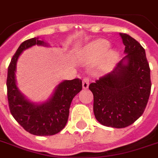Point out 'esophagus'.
<instances>
[{
    "label": "esophagus",
    "instance_id": "1",
    "mask_svg": "<svg viewBox=\"0 0 158 158\" xmlns=\"http://www.w3.org/2000/svg\"><path fill=\"white\" fill-rule=\"evenodd\" d=\"M89 79L88 78H84L83 79V89H87L89 88Z\"/></svg>",
    "mask_w": 158,
    "mask_h": 158
}]
</instances>
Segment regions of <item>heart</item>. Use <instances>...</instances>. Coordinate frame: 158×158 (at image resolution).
<instances>
[{"mask_svg": "<svg viewBox=\"0 0 158 158\" xmlns=\"http://www.w3.org/2000/svg\"><path fill=\"white\" fill-rule=\"evenodd\" d=\"M109 48V44L104 40H98L93 45L90 46V51L92 53H94L96 56H102L106 52V51ZM117 53L115 52H110L106 54L104 63L102 66V71H107L114 65V64L117 60Z\"/></svg>", "mask_w": 158, "mask_h": 158, "instance_id": "1", "label": "heart"}]
</instances>
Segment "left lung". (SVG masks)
<instances>
[{"instance_id": "8db88e82", "label": "left lung", "mask_w": 158, "mask_h": 158, "mask_svg": "<svg viewBox=\"0 0 158 158\" xmlns=\"http://www.w3.org/2000/svg\"><path fill=\"white\" fill-rule=\"evenodd\" d=\"M120 36L126 56L112 72L89 84L97 120L119 129L132 125L143 115L152 86L144 48L126 33Z\"/></svg>"}]
</instances>
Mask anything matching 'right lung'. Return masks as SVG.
<instances>
[{
    "mask_svg": "<svg viewBox=\"0 0 158 158\" xmlns=\"http://www.w3.org/2000/svg\"><path fill=\"white\" fill-rule=\"evenodd\" d=\"M34 45L48 46L38 38H30L21 43L12 57L6 80L7 97L11 115L26 131L38 136H48L59 133L65 126L72 100L82 90V80H64L43 103L28 101L16 84V63L23 51Z\"/></svg>",
    "mask_w": 158,
    "mask_h": 158,
    "instance_id": "right-lung-1",
    "label": "right lung"
}]
</instances>
